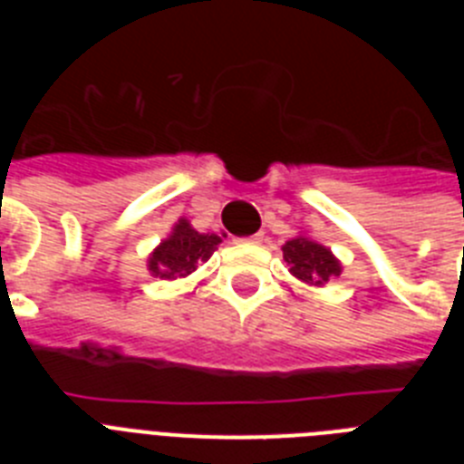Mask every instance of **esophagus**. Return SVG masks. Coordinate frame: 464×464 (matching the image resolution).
<instances>
[{
  "label": "esophagus",
  "mask_w": 464,
  "mask_h": 464,
  "mask_svg": "<svg viewBox=\"0 0 464 464\" xmlns=\"http://www.w3.org/2000/svg\"><path fill=\"white\" fill-rule=\"evenodd\" d=\"M260 239H262V235H253V237H246V239H241V241H248V244H257Z\"/></svg>",
  "instance_id": "obj_1"
}]
</instances>
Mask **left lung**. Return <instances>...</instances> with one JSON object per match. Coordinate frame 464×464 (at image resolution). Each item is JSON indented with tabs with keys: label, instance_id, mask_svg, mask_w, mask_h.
<instances>
[{
	"label": "left lung",
	"instance_id": "1",
	"mask_svg": "<svg viewBox=\"0 0 464 464\" xmlns=\"http://www.w3.org/2000/svg\"><path fill=\"white\" fill-rule=\"evenodd\" d=\"M283 260L288 262L293 276L311 285H323L342 274L337 257L332 256L330 248L304 237H297L283 246Z\"/></svg>",
	"mask_w": 464,
	"mask_h": 464
}]
</instances>
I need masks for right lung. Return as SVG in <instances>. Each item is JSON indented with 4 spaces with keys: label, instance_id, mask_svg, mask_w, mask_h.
<instances>
[{
    "label": "right lung",
    "instance_id": "obj_1",
    "mask_svg": "<svg viewBox=\"0 0 464 464\" xmlns=\"http://www.w3.org/2000/svg\"><path fill=\"white\" fill-rule=\"evenodd\" d=\"M220 237L199 235L188 220H179L169 239H165L149 257V269L160 278H183L197 269V265L213 256Z\"/></svg>",
    "mask_w": 464,
    "mask_h": 464
}]
</instances>
